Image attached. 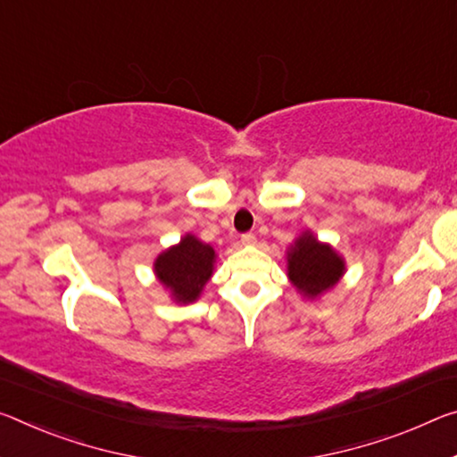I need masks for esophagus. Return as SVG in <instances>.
Listing matches in <instances>:
<instances>
[{
  "label": "esophagus",
  "mask_w": 457,
  "mask_h": 457,
  "mask_svg": "<svg viewBox=\"0 0 457 457\" xmlns=\"http://www.w3.org/2000/svg\"><path fill=\"white\" fill-rule=\"evenodd\" d=\"M242 244H244V245L256 244V236H254V234H244V236H242Z\"/></svg>",
  "instance_id": "obj_1"
}]
</instances>
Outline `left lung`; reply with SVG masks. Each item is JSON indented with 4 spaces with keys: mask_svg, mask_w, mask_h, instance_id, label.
<instances>
[{
    "mask_svg": "<svg viewBox=\"0 0 457 457\" xmlns=\"http://www.w3.org/2000/svg\"><path fill=\"white\" fill-rule=\"evenodd\" d=\"M345 274V260L331 244L305 229L287 250V277L303 299L315 301L329 293Z\"/></svg>",
    "mask_w": 457,
    "mask_h": 457,
    "instance_id": "8db88e82",
    "label": "left lung"
}]
</instances>
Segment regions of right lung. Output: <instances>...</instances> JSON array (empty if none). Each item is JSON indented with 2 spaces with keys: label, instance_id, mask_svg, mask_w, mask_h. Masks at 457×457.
Returning a JSON list of instances; mask_svg holds the SVG:
<instances>
[{
  "label": "right lung",
  "instance_id": "obj_1",
  "mask_svg": "<svg viewBox=\"0 0 457 457\" xmlns=\"http://www.w3.org/2000/svg\"><path fill=\"white\" fill-rule=\"evenodd\" d=\"M217 254L213 245L201 242L197 236L185 234L180 242L156 256L154 277L170 293L179 305H189L201 296L203 288L213 277Z\"/></svg>",
  "mask_w": 457,
  "mask_h": 457
}]
</instances>
